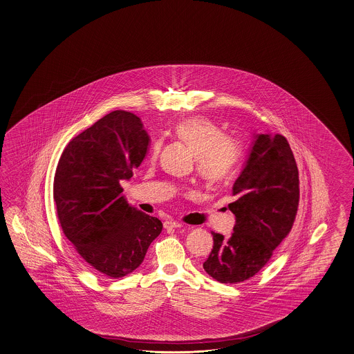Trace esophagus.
I'll list each match as a JSON object with an SVG mask.
<instances>
[{"mask_svg":"<svg viewBox=\"0 0 354 354\" xmlns=\"http://www.w3.org/2000/svg\"><path fill=\"white\" fill-rule=\"evenodd\" d=\"M165 229H171V227H181L180 223H178V221H174V220H167V221H165L164 223Z\"/></svg>","mask_w":354,"mask_h":354,"instance_id":"obj_1","label":"esophagus"}]
</instances>
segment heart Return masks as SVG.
<instances>
[{
  "label": "heart",
  "instance_id": "1",
  "mask_svg": "<svg viewBox=\"0 0 354 354\" xmlns=\"http://www.w3.org/2000/svg\"><path fill=\"white\" fill-rule=\"evenodd\" d=\"M174 131L197 157V171L202 179L218 183L233 174L241 160V143L225 136L224 130L216 122L194 116L178 122ZM161 145L156 142L152 147V158L157 157Z\"/></svg>",
  "mask_w": 354,
  "mask_h": 354
}]
</instances>
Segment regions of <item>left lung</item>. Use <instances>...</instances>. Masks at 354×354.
<instances>
[{"instance_id": "left-lung-1", "label": "left lung", "mask_w": 354, "mask_h": 354, "mask_svg": "<svg viewBox=\"0 0 354 354\" xmlns=\"http://www.w3.org/2000/svg\"><path fill=\"white\" fill-rule=\"evenodd\" d=\"M235 215L229 239L214 233V248L203 268L223 284L256 275L293 227L299 205V174L292 148L280 134H259L233 185Z\"/></svg>"}]
</instances>
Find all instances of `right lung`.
Wrapping results in <instances>:
<instances>
[{
    "label": "right lung",
    "instance_id": "1",
    "mask_svg": "<svg viewBox=\"0 0 354 354\" xmlns=\"http://www.w3.org/2000/svg\"><path fill=\"white\" fill-rule=\"evenodd\" d=\"M149 138L137 115L116 110L70 140L53 179L62 233L100 275L119 279L143 262L162 223L131 207L120 181L130 179Z\"/></svg>",
    "mask_w": 354,
    "mask_h": 354
}]
</instances>
